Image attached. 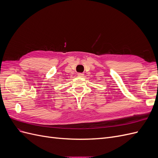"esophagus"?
<instances>
[{
  "label": "esophagus",
  "instance_id": "esophagus-1",
  "mask_svg": "<svg viewBox=\"0 0 158 158\" xmlns=\"http://www.w3.org/2000/svg\"><path fill=\"white\" fill-rule=\"evenodd\" d=\"M84 74L83 73H78V74H77V76H78V77H80V78H82V77H84Z\"/></svg>",
  "mask_w": 158,
  "mask_h": 158
}]
</instances>
